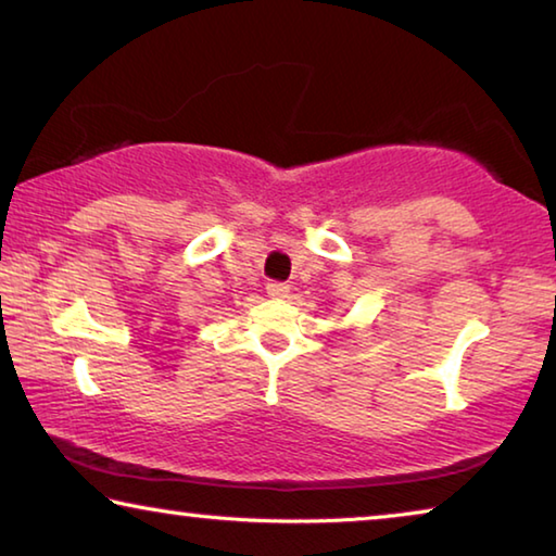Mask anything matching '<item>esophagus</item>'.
<instances>
[{"label": "esophagus", "mask_w": 556, "mask_h": 556, "mask_svg": "<svg viewBox=\"0 0 556 556\" xmlns=\"http://www.w3.org/2000/svg\"><path fill=\"white\" fill-rule=\"evenodd\" d=\"M267 294L271 299H285L289 294V285H285V281H269Z\"/></svg>", "instance_id": "obj_1"}]
</instances>
